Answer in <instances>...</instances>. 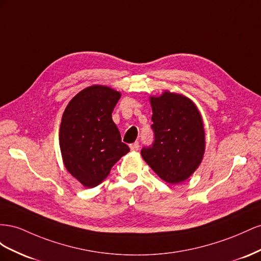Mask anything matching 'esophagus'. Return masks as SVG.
I'll use <instances>...</instances> for the list:
<instances>
[{
    "instance_id": "obj_1",
    "label": "esophagus",
    "mask_w": 261,
    "mask_h": 261,
    "mask_svg": "<svg viewBox=\"0 0 261 261\" xmlns=\"http://www.w3.org/2000/svg\"><path fill=\"white\" fill-rule=\"evenodd\" d=\"M130 148H131V151H138L139 150V142H135V143H132V144H130Z\"/></svg>"
}]
</instances>
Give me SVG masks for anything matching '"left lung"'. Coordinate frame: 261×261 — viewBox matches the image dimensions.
I'll use <instances>...</instances> for the list:
<instances>
[{
    "instance_id": "8db88e82",
    "label": "left lung",
    "mask_w": 261,
    "mask_h": 261,
    "mask_svg": "<svg viewBox=\"0 0 261 261\" xmlns=\"http://www.w3.org/2000/svg\"><path fill=\"white\" fill-rule=\"evenodd\" d=\"M154 142L141 151L143 160L164 181L179 184L202 161L205 136L202 118L189 98L164 92L150 97Z\"/></svg>"
}]
</instances>
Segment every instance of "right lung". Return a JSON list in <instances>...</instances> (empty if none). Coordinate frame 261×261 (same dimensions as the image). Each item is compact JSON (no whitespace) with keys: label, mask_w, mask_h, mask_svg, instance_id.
Here are the masks:
<instances>
[{"label":"right lung","mask_w":261,"mask_h":261,"mask_svg":"<svg viewBox=\"0 0 261 261\" xmlns=\"http://www.w3.org/2000/svg\"><path fill=\"white\" fill-rule=\"evenodd\" d=\"M120 96L107 86H89L74 96L63 113L59 141L64 166L87 188L105 180L130 151L111 118Z\"/></svg>","instance_id":"right-lung-1"}]
</instances>
